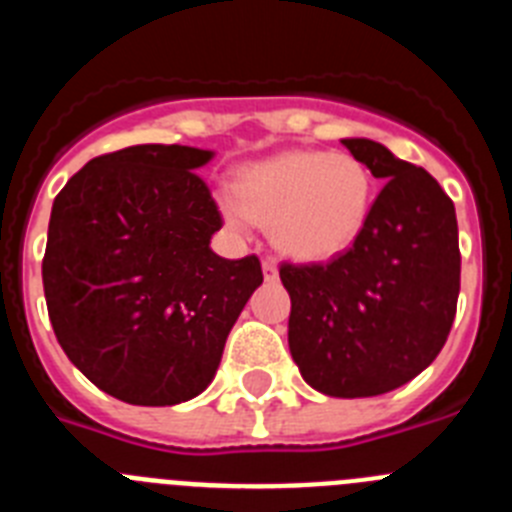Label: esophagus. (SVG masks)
Wrapping results in <instances>:
<instances>
[{
  "mask_svg": "<svg viewBox=\"0 0 512 512\" xmlns=\"http://www.w3.org/2000/svg\"><path fill=\"white\" fill-rule=\"evenodd\" d=\"M261 269H264V279H266V282H277V277H279L277 261H274V259H264Z\"/></svg>",
  "mask_w": 512,
  "mask_h": 512,
  "instance_id": "obj_1",
  "label": "esophagus"
}]
</instances>
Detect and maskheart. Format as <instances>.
<instances>
[{"label":"heart","instance_id":"1","mask_svg":"<svg viewBox=\"0 0 512 512\" xmlns=\"http://www.w3.org/2000/svg\"><path fill=\"white\" fill-rule=\"evenodd\" d=\"M225 223H266L289 259L330 261L361 238L374 210V176L351 153L282 151L241 166L233 194L217 197Z\"/></svg>","mask_w":512,"mask_h":512}]
</instances>
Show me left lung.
I'll list each match as a JSON object with an SVG mask.
<instances>
[{
    "mask_svg": "<svg viewBox=\"0 0 512 512\" xmlns=\"http://www.w3.org/2000/svg\"><path fill=\"white\" fill-rule=\"evenodd\" d=\"M384 189L359 241L328 264H282L289 351L328 397L392 392L431 366L459 300V228L449 194L369 138H343Z\"/></svg>",
    "mask_w": 512,
    "mask_h": 512,
    "instance_id": "1",
    "label": "left lung"
}]
</instances>
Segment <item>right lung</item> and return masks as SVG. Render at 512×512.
<instances>
[{"label":"right lung","instance_id":"1","mask_svg":"<svg viewBox=\"0 0 512 512\" xmlns=\"http://www.w3.org/2000/svg\"><path fill=\"white\" fill-rule=\"evenodd\" d=\"M215 151L146 143L92 158L58 192L43 289L71 364L130 405H179L215 379L230 328L264 282L256 256L210 248L223 228L194 174Z\"/></svg>","mask_w":512,"mask_h":512}]
</instances>
